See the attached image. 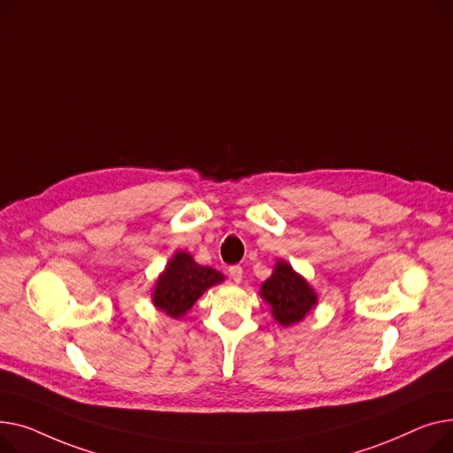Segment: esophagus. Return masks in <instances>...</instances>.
Listing matches in <instances>:
<instances>
[{
    "label": "esophagus",
    "mask_w": 453,
    "mask_h": 453,
    "mask_svg": "<svg viewBox=\"0 0 453 453\" xmlns=\"http://www.w3.org/2000/svg\"><path fill=\"white\" fill-rule=\"evenodd\" d=\"M228 274H230V278H232L234 283H242V280H243V269L239 267V265H234V267H230V269H228Z\"/></svg>",
    "instance_id": "obj_1"
}]
</instances>
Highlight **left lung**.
<instances>
[{
    "label": "left lung",
    "instance_id": "obj_1",
    "mask_svg": "<svg viewBox=\"0 0 453 453\" xmlns=\"http://www.w3.org/2000/svg\"><path fill=\"white\" fill-rule=\"evenodd\" d=\"M259 296L271 307L273 318L281 327L300 324L318 305L314 287L281 257L276 261L273 274L261 283Z\"/></svg>",
    "mask_w": 453,
    "mask_h": 453
}]
</instances>
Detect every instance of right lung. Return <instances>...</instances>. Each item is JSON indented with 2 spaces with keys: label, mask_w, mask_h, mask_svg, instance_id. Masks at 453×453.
Masks as SVG:
<instances>
[{
  "label": "right lung",
  "mask_w": 453,
  "mask_h": 453,
  "mask_svg": "<svg viewBox=\"0 0 453 453\" xmlns=\"http://www.w3.org/2000/svg\"><path fill=\"white\" fill-rule=\"evenodd\" d=\"M223 281L225 276L219 271L203 267L186 250H175L153 283L151 303L157 311L179 320L210 287Z\"/></svg>",
  "instance_id": "obj_1"
}]
</instances>
